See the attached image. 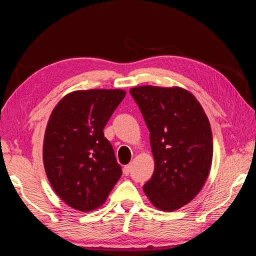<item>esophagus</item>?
<instances>
[{
    "instance_id": "1",
    "label": "esophagus",
    "mask_w": 256,
    "mask_h": 256,
    "mask_svg": "<svg viewBox=\"0 0 256 256\" xmlns=\"http://www.w3.org/2000/svg\"><path fill=\"white\" fill-rule=\"evenodd\" d=\"M123 171H124V174H126V176H128V174L130 173V171H131V165H130V164L125 165L124 168H123Z\"/></svg>"
}]
</instances>
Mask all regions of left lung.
<instances>
[{"instance_id": "1", "label": "left lung", "mask_w": 256, "mask_h": 256, "mask_svg": "<svg viewBox=\"0 0 256 256\" xmlns=\"http://www.w3.org/2000/svg\"><path fill=\"white\" fill-rule=\"evenodd\" d=\"M130 93L147 124L155 160L144 192L155 208L172 212L192 202L208 180L213 158L208 118L182 88L144 85Z\"/></svg>"}]
</instances>
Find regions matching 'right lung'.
<instances>
[{
    "mask_svg": "<svg viewBox=\"0 0 256 256\" xmlns=\"http://www.w3.org/2000/svg\"><path fill=\"white\" fill-rule=\"evenodd\" d=\"M126 92L120 88L68 93L48 118L43 163L56 194L80 212L100 208L122 168L104 128Z\"/></svg>",
    "mask_w": 256,
    "mask_h": 256,
    "instance_id": "add662e5",
    "label": "right lung"
}]
</instances>
